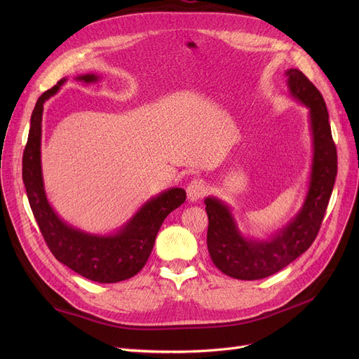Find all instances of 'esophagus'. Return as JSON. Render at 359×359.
Masks as SVG:
<instances>
[{
    "label": "esophagus",
    "instance_id": "34e87169",
    "mask_svg": "<svg viewBox=\"0 0 359 359\" xmlns=\"http://www.w3.org/2000/svg\"><path fill=\"white\" fill-rule=\"evenodd\" d=\"M186 192H187V198H189V201L195 202L208 194V187H206V183L202 179H194L189 184H187Z\"/></svg>",
    "mask_w": 359,
    "mask_h": 359
}]
</instances>
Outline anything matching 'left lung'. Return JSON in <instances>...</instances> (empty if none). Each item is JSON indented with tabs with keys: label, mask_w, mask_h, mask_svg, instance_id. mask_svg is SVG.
Instances as JSON below:
<instances>
[{
	"label": "left lung",
	"mask_w": 359,
	"mask_h": 359,
	"mask_svg": "<svg viewBox=\"0 0 359 359\" xmlns=\"http://www.w3.org/2000/svg\"><path fill=\"white\" fill-rule=\"evenodd\" d=\"M291 96L310 110L313 164L310 186L299 212L269 240L243 237L224 202L208 196L206 244L214 265L225 275L243 280L271 276L303 255L317 237L337 173V153L332 138L329 113L316 86L297 68L285 72Z\"/></svg>",
	"instance_id": "1"
}]
</instances>
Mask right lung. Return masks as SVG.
<instances>
[{
  "mask_svg": "<svg viewBox=\"0 0 359 359\" xmlns=\"http://www.w3.org/2000/svg\"><path fill=\"white\" fill-rule=\"evenodd\" d=\"M97 79L94 74L77 77L84 83H94ZM65 81V79L58 81L36 102L23 153V182L32 212L52 255L69 269L90 280L113 284L132 278L144 268L163 221L186 201V192L180 187H172L149 199L118 233L110 236L84 233L71 227L56 215L46 199L42 177V113L45 102Z\"/></svg>",
  "mask_w": 359,
  "mask_h": 359,
  "instance_id": "add662e5",
  "label": "right lung"
}]
</instances>
